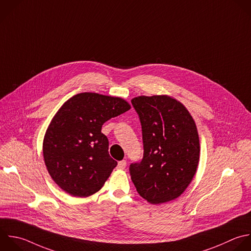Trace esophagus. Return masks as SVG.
Segmentation results:
<instances>
[{
	"instance_id": "esophagus-1",
	"label": "esophagus",
	"mask_w": 251,
	"mask_h": 251,
	"mask_svg": "<svg viewBox=\"0 0 251 251\" xmlns=\"http://www.w3.org/2000/svg\"><path fill=\"white\" fill-rule=\"evenodd\" d=\"M126 162L125 160H123V161H120V162L118 163L117 168H118L119 170H124V169L126 168Z\"/></svg>"
}]
</instances>
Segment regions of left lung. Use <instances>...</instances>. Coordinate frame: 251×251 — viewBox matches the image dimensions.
Returning a JSON list of instances; mask_svg holds the SVG:
<instances>
[{
    "label": "left lung",
    "mask_w": 251,
    "mask_h": 251,
    "mask_svg": "<svg viewBox=\"0 0 251 251\" xmlns=\"http://www.w3.org/2000/svg\"><path fill=\"white\" fill-rule=\"evenodd\" d=\"M138 114L143 158L129 166L131 180L141 197L152 204L177 198L191 182L199 162L196 125L186 108L167 95L131 100Z\"/></svg>",
    "instance_id": "8db88e82"
}]
</instances>
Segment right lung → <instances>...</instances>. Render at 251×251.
I'll return each mask as SVG.
<instances>
[{
    "label": "right lung",
    "instance_id": "obj_1",
    "mask_svg": "<svg viewBox=\"0 0 251 251\" xmlns=\"http://www.w3.org/2000/svg\"><path fill=\"white\" fill-rule=\"evenodd\" d=\"M130 109L120 97L84 92L70 98L52 119L43 156L53 180L67 193L87 197L99 191L118 165L109 155L102 126Z\"/></svg>",
    "mask_w": 251,
    "mask_h": 251
}]
</instances>
